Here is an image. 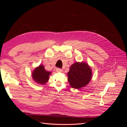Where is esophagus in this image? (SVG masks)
Returning a JSON list of instances; mask_svg holds the SVG:
<instances>
[{"instance_id":"1","label":"esophagus","mask_w":127,"mask_h":127,"mask_svg":"<svg viewBox=\"0 0 127 127\" xmlns=\"http://www.w3.org/2000/svg\"><path fill=\"white\" fill-rule=\"evenodd\" d=\"M56 71L57 72H62L63 69H60V68H57L56 69Z\"/></svg>"}]
</instances>
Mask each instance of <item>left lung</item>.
Returning a JSON list of instances; mask_svg holds the SVG:
<instances>
[{
    "mask_svg": "<svg viewBox=\"0 0 127 127\" xmlns=\"http://www.w3.org/2000/svg\"><path fill=\"white\" fill-rule=\"evenodd\" d=\"M67 76L70 86L76 89H79L90 82L92 70L86 63L76 62L71 65Z\"/></svg>",
    "mask_w": 127,
    "mask_h": 127,
    "instance_id": "left-lung-1",
    "label": "left lung"
}]
</instances>
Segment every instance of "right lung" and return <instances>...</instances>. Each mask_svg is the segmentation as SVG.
<instances>
[{
  "instance_id": "right-lung-1",
  "label": "right lung",
  "mask_w": 127,
  "mask_h": 127,
  "mask_svg": "<svg viewBox=\"0 0 127 127\" xmlns=\"http://www.w3.org/2000/svg\"><path fill=\"white\" fill-rule=\"evenodd\" d=\"M51 72L46 70L43 64H40L36 67L32 72V77L34 82L40 85H44L49 79V76Z\"/></svg>"
}]
</instances>
